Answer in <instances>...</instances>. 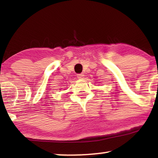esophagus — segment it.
<instances>
[{
    "label": "esophagus",
    "instance_id": "obj_1",
    "mask_svg": "<svg viewBox=\"0 0 158 158\" xmlns=\"http://www.w3.org/2000/svg\"><path fill=\"white\" fill-rule=\"evenodd\" d=\"M84 77H85L84 73H79V74H77L78 79H83Z\"/></svg>",
    "mask_w": 158,
    "mask_h": 158
}]
</instances>
